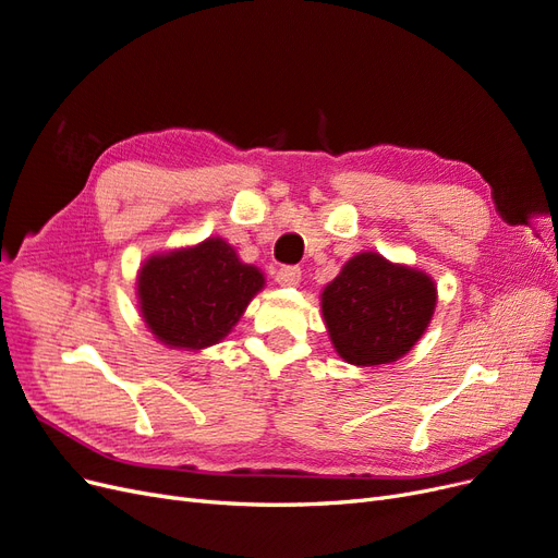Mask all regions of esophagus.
Returning <instances> with one entry per match:
<instances>
[{"label": "esophagus", "instance_id": "34e87169", "mask_svg": "<svg viewBox=\"0 0 558 558\" xmlns=\"http://www.w3.org/2000/svg\"><path fill=\"white\" fill-rule=\"evenodd\" d=\"M275 279H277L279 286H298L300 279H302V269H300V267H293V265L279 267Z\"/></svg>", "mask_w": 558, "mask_h": 558}]
</instances>
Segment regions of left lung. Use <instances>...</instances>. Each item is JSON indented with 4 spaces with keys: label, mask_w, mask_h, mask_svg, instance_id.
I'll return each instance as SVG.
<instances>
[{
    "label": "left lung",
    "mask_w": 558,
    "mask_h": 558,
    "mask_svg": "<svg viewBox=\"0 0 558 558\" xmlns=\"http://www.w3.org/2000/svg\"><path fill=\"white\" fill-rule=\"evenodd\" d=\"M435 281L416 267L396 265L375 251L347 260L320 293L330 342L351 365L402 359L428 328Z\"/></svg>",
    "instance_id": "8db88e82"
}]
</instances>
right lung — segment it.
<instances>
[{
	"mask_svg": "<svg viewBox=\"0 0 558 558\" xmlns=\"http://www.w3.org/2000/svg\"><path fill=\"white\" fill-rule=\"evenodd\" d=\"M258 267L221 238L150 256L137 275L140 312L156 340L199 351L218 344L263 291Z\"/></svg>",
	"mask_w": 558,
	"mask_h": 558,
	"instance_id": "add662e5",
	"label": "right lung"
}]
</instances>
